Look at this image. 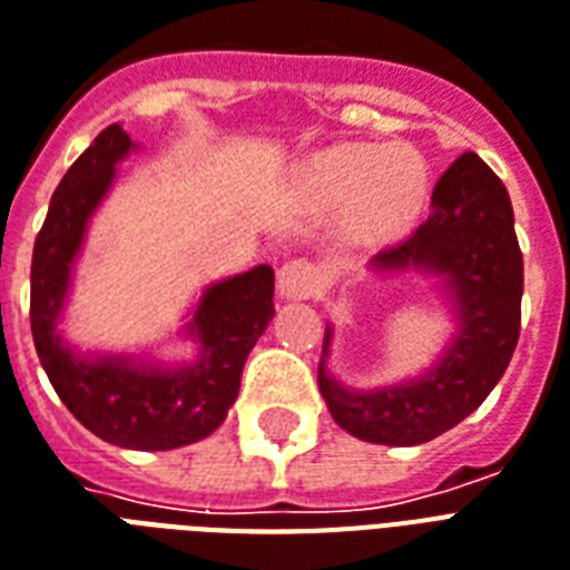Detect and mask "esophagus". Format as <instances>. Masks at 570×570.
<instances>
[{
  "mask_svg": "<svg viewBox=\"0 0 570 570\" xmlns=\"http://www.w3.org/2000/svg\"><path fill=\"white\" fill-rule=\"evenodd\" d=\"M316 275L307 259H289L277 272V293L284 298H304L314 293Z\"/></svg>",
  "mask_w": 570,
  "mask_h": 570,
  "instance_id": "esophagus-1",
  "label": "esophagus"
}]
</instances>
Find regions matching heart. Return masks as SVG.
Masks as SVG:
<instances>
[{
    "label": "heart",
    "mask_w": 570,
    "mask_h": 570,
    "mask_svg": "<svg viewBox=\"0 0 570 570\" xmlns=\"http://www.w3.org/2000/svg\"><path fill=\"white\" fill-rule=\"evenodd\" d=\"M307 185L325 206H350L346 236L382 245L401 236L428 197V164L406 146L343 142L316 155Z\"/></svg>",
    "instance_id": "b5f03b06"
}]
</instances>
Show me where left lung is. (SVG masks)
<instances>
[{"label":"left lung","mask_w":570,"mask_h":570,"mask_svg":"<svg viewBox=\"0 0 570 570\" xmlns=\"http://www.w3.org/2000/svg\"><path fill=\"white\" fill-rule=\"evenodd\" d=\"M371 272L440 277L454 334L433 367L382 389H350L328 371L334 328L325 325L320 391L346 433L376 445H421L472 415L502 380L523 298V254L505 185L475 151L436 181L421 227L371 259Z\"/></svg>","instance_id":"left-lung-1"}]
</instances>
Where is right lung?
Returning <instances> with one entry per match:
<instances>
[{
  "label": "right lung",
  "instance_id": "obj_1",
  "mask_svg": "<svg viewBox=\"0 0 570 570\" xmlns=\"http://www.w3.org/2000/svg\"><path fill=\"white\" fill-rule=\"evenodd\" d=\"M137 142L110 125L59 181L32 250V337L47 380L82 428L110 445L169 451L206 440L236 403L242 367L275 316V272L256 266L208 284L185 337L197 358L160 364L130 353H80L59 332L89 220Z\"/></svg>",
  "mask_w": 570,
  "mask_h": 570
}]
</instances>
